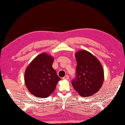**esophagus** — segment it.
Returning a JSON list of instances; mask_svg holds the SVG:
<instances>
[{
  "label": "esophagus",
  "instance_id": "1",
  "mask_svg": "<svg viewBox=\"0 0 125 125\" xmlns=\"http://www.w3.org/2000/svg\"><path fill=\"white\" fill-rule=\"evenodd\" d=\"M69 79V76H67V75L65 76L64 77H63V80H68Z\"/></svg>",
  "mask_w": 125,
  "mask_h": 125
}]
</instances>
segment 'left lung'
Returning a JSON list of instances; mask_svg holds the SVG:
<instances>
[{
  "instance_id": "obj_1",
  "label": "left lung",
  "mask_w": 125,
  "mask_h": 125,
  "mask_svg": "<svg viewBox=\"0 0 125 125\" xmlns=\"http://www.w3.org/2000/svg\"><path fill=\"white\" fill-rule=\"evenodd\" d=\"M75 56L76 77L72 81V86L82 97H90L102 86L104 70L98 59L88 51L80 50L75 53Z\"/></svg>"
}]
</instances>
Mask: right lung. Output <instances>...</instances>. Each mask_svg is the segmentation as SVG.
<instances>
[{
	"label": "right lung",
	"mask_w": 125,
	"mask_h": 125,
	"mask_svg": "<svg viewBox=\"0 0 125 125\" xmlns=\"http://www.w3.org/2000/svg\"><path fill=\"white\" fill-rule=\"evenodd\" d=\"M53 61V56L41 53L34 58L26 69L25 84L33 96L40 98L48 97L61 80L52 67Z\"/></svg>",
	"instance_id": "1"
}]
</instances>
